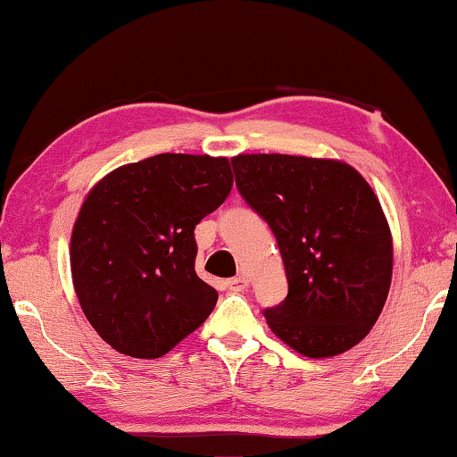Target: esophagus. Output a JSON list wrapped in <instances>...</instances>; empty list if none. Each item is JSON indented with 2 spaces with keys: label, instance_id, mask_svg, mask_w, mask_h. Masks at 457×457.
<instances>
[{
  "label": "esophagus",
  "instance_id": "1",
  "mask_svg": "<svg viewBox=\"0 0 457 457\" xmlns=\"http://www.w3.org/2000/svg\"><path fill=\"white\" fill-rule=\"evenodd\" d=\"M248 286H250V279L244 278V275H240V278H234V279L228 281V290H231V292H244Z\"/></svg>",
  "mask_w": 457,
  "mask_h": 457
}]
</instances>
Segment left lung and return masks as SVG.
I'll return each mask as SVG.
<instances>
[{
  "instance_id": "left-lung-1",
  "label": "left lung",
  "mask_w": 457,
  "mask_h": 457,
  "mask_svg": "<svg viewBox=\"0 0 457 457\" xmlns=\"http://www.w3.org/2000/svg\"><path fill=\"white\" fill-rule=\"evenodd\" d=\"M231 165L286 267L287 298L267 308V325L308 358L354 348L377 323L394 273L391 229L370 184L337 159L244 153Z\"/></svg>"
}]
</instances>
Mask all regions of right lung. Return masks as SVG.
Here are the masks:
<instances>
[{"instance_id": "obj_1", "label": "right lung", "mask_w": 457, "mask_h": 457, "mask_svg": "<svg viewBox=\"0 0 457 457\" xmlns=\"http://www.w3.org/2000/svg\"><path fill=\"white\" fill-rule=\"evenodd\" d=\"M228 157L162 153L88 190L70 237L80 308L120 354L162 358L196 331L217 290L195 271V228L226 201Z\"/></svg>"}]
</instances>
